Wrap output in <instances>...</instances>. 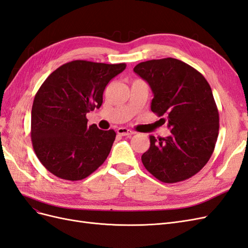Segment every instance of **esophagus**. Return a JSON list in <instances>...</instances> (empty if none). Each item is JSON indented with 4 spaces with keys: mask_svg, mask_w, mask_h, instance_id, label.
<instances>
[{
    "mask_svg": "<svg viewBox=\"0 0 248 248\" xmlns=\"http://www.w3.org/2000/svg\"><path fill=\"white\" fill-rule=\"evenodd\" d=\"M118 134L120 136H123V137H131L132 134H134V132L128 128H125V127H120L117 130Z\"/></svg>",
    "mask_w": 248,
    "mask_h": 248,
    "instance_id": "esophagus-1",
    "label": "esophagus"
}]
</instances>
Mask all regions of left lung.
<instances>
[{"mask_svg":"<svg viewBox=\"0 0 248 248\" xmlns=\"http://www.w3.org/2000/svg\"><path fill=\"white\" fill-rule=\"evenodd\" d=\"M133 71L151 87V110L170 129L168 138L150 136L142 164L164 183L191 178L209 161L218 137L219 114L211 87L201 72L172 58L141 62Z\"/></svg>","mask_w":248,"mask_h":248,"instance_id":"obj_1","label":"left lung"}]
</instances>
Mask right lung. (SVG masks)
<instances>
[{
  "label": "right lung",
  "mask_w": 248,
  "mask_h": 248,
  "mask_svg": "<svg viewBox=\"0 0 248 248\" xmlns=\"http://www.w3.org/2000/svg\"><path fill=\"white\" fill-rule=\"evenodd\" d=\"M125 68V63L76 60L43 81L32 107L31 140L36 156L52 175L78 181L106 161L116 132L88 126L86 115L101 107L104 89Z\"/></svg>",
  "instance_id": "obj_1"
}]
</instances>
